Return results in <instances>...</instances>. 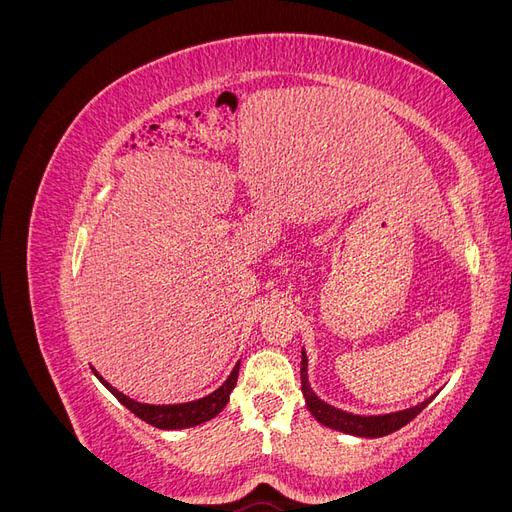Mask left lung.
Listing matches in <instances>:
<instances>
[{
	"mask_svg": "<svg viewBox=\"0 0 512 512\" xmlns=\"http://www.w3.org/2000/svg\"><path fill=\"white\" fill-rule=\"evenodd\" d=\"M301 391L305 397V406L312 412L318 423L324 427H331L335 431H344L350 433V436H361V438H382L389 436V433L401 429L408 425L418 412H423V408L429 404L431 399H425L423 404H418L414 408L393 412V414H382V416H359V414H350L344 410H337L329 404H324L322 399L314 395V391L309 389L307 382V356L305 352L301 354Z\"/></svg>",
	"mask_w": 512,
	"mask_h": 512,
	"instance_id": "1",
	"label": "left lung"
}]
</instances>
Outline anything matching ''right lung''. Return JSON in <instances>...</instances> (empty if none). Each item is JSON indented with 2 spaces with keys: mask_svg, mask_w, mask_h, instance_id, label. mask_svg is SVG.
I'll list each match as a JSON object with an SVG mask.
<instances>
[{
  "mask_svg": "<svg viewBox=\"0 0 512 512\" xmlns=\"http://www.w3.org/2000/svg\"><path fill=\"white\" fill-rule=\"evenodd\" d=\"M96 374V371H94ZM98 376V374H96ZM237 376H239V363L232 369V374L228 376V380L220 386L218 391H213L211 395L196 399V401H188V404H173V406H149V404H138V401L126 397L123 393H119L117 389H113L104 378H100V382L111 391L123 406H126L130 412H134L138 418H143L145 423L158 427V429H185V427H194L205 421H211L213 416H218L224 406L228 404L230 391L235 389L237 384Z\"/></svg>",
  "mask_w": 512,
  "mask_h": 512,
  "instance_id": "right-lung-1",
  "label": "right lung"
}]
</instances>
